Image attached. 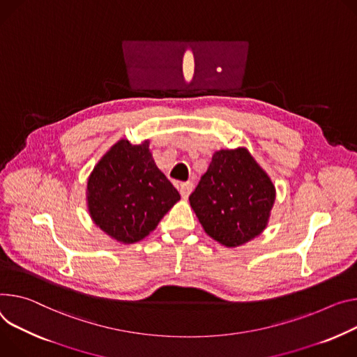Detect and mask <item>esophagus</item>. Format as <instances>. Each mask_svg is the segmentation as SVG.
<instances>
[{
    "label": "esophagus",
    "instance_id": "esophagus-1",
    "mask_svg": "<svg viewBox=\"0 0 357 357\" xmlns=\"http://www.w3.org/2000/svg\"><path fill=\"white\" fill-rule=\"evenodd\" d=\"M192 189H193V183H192V182H182V183L179 185V193H181V197H182L183 199H186V198L190 195Z\"/></svg>",
    "mask_w": 357,
    "mask_h": 357
}]
</instances>
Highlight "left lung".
Listing matches in <instances>:
<instances>
[{
  "instance_id": "8db88e82",
  "label": "left lung",
  "mask_w": 357,
  "mask_h": 357,
  "mask_svg": "<svg viewBox=\"0 0 357 357\" xmlns=\"http://www.w3.org/2000/svg\"><path fill=\"white\" fill-rule=\"evenodd\" d=\"M276 197L266 172L245 148L213 153L189 202L205 232L235 248L261 235Z\"/></svg>"
}]
</instances>
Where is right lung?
<instances>
[{"label":"right lung","instance_id":"1","mask_svg":"<svg viewBox=\"0 0 357 357\" xmlns=\"http://www.w3.org/2000/svg\"><path fill=\"white\" fill-rule=\"evenodd\" d=\"M92 220L111 238L134 243L152 232L181 199L179 192L159 171L149 142L118 141L96 164L88 179Z\"/></svg>","mask_w":357,"mask_h":357}]
</instances>
